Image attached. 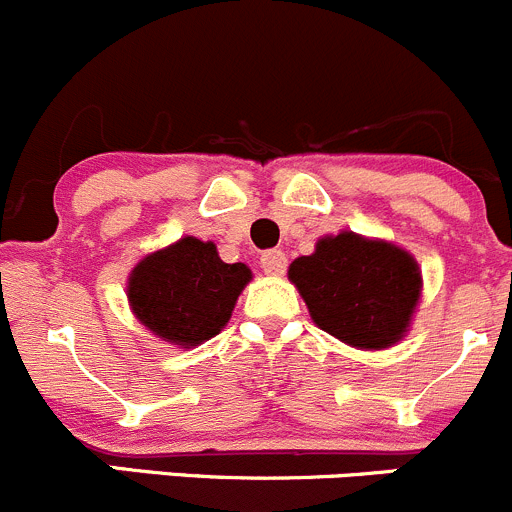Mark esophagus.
Masks as SVG:
<instances>
[{
	"label": "esophagus",
	"instance_id": "esophagus-1",
	"mask_svg": "<svg viewBox=\"0 0 512 512\" xmlns=\"http://www.w3.org/2000/svg\"><path fill=\"white\" fill-rule=\"evenodd\" d=\"M286 263H288L286 254L278 249L263 251L261 254V268L268 273V276H281V273L286 271Z\"/></svg>",
	"mask_w": 512,
	"mask_h": 512
}]
</instances>
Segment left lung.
Instances as JSON below:
<instances>
[{
  "label": "left lung",
  "mask_w": 512,
  "mask_h": 512,
  "mask_svg": "<svg viewBox=\"0 0 512 512\" xmlns=\"http://www.w3.org/2000/svg\"><path fill=\"white\" fill-rule=\"evenodd\" d=\"M288 278L321 331L366 351L406 336L423 286L408 251L353 231L318 239L311 256L288 266Z\"/></svg>",
  "instance_id": "left-lung-1"
}]
</instances>
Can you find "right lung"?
I'll return each instance as SVG.
<instances>
[{"instance_id": "add662e5", "label": "right lung", "mask_w": 512, "mask_h": 512, "mask_svg": "<svg viewBox=\"0 0 512 512\" xmlns=\"http://www.w3.org/2000/svg\"><path fill=\"white\" fill-rule=\"evenodd\" d=\"M251 281L246 263H224L211 241L184 236L144 256L129 273V306L161 341L191 348L229 323Z\"/></svg>"}]
</instances>
